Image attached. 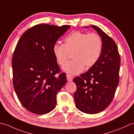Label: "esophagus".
<instances>
[{
  "label": "esophagus",
  "instance_id": "esophagus-1",
  "mask_svg": "<svg viewBox=\"0 0 134 134\" xmlns=\"http://www.w3.org/2000/svg\"><path fill=\"white\" fill-rule=\"evenodd\" d=\"M66 77H67V79L68 82H72V81L74 77L72 75H70V74H67Z\"/></svg>",
  "mask_w": 134,
  "mask_h": 134
}]
</instances>
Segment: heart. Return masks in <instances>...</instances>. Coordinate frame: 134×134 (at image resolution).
I'll return each mask as SVG.
<instances>
[{"label": "heart", "mask_w": 134, "mask_h": 134, "mask_svg": "<svg viewBox=\"0 0 134 134\" xmlns=\"http://www.w3.org/2000/svg\"><path fill=\"white\" fill-rule=\"evenodd\" d=\"M102 41L98 34L75 32L64 40L63 44H56L52 48L55 59L60 65L65 63L69 54L72 53L73 59L62 67L70 74H77L86 68L94 66L100 58Z\"/></svg>", "instance_id": "1"}]
</instances>
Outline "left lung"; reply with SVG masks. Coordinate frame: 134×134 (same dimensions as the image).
I'll use <instances>...</instances> for the list:
<instances>
[{
    "mask_svg": "<svg viewBox=\"0 0 134 134\" xmlns=\"http://www.w3.org/2000/svg\"><path fill=\"white\" fill-rule=\"evenodd\" d=\"M90 26L102 38L101 55L88 71L73 81L77 87L74 93L76 107L84 113L95 114L105 110L113 100L119 84L120 60L114 40L100 28Z\"/></svg>",
    "mask_w": 134,
    "mask_h": 134,
    "instance_id": "8db88e82",
    "label": "left lung"
}]
</instances>
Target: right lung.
<instances>
[{"label":"right lung","instance_id":"add662e5","mask_svg":"<svg viewBox=\"0 0 134 134\" xmlns=\"http://www.w3.org/2000/svg\"><path fill=\"white\" fill-rule=\"evenodd\" d=\"M70 28L64 25L40 24L25 32L17 43L12 58L13 85L23 106L31 113L42 115L54 109L58 92L67 83L52 48Z\"/></svg>","mask_w":134,"mask_h":134}]
</instances>
